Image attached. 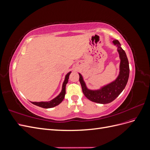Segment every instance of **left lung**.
I'll return each instance as SVG.
<instances>
[{"label":"left lung","mask_w":150,"mask_h":150,"mask_svg":"<svg viewBox=\"0 0 150 150\" xmlns=\"http://www.w3.org/2000/svg\"><path fill=\"white\" fill-rule=\"evenodd\" d=\"M113 44L117 47V51L120 54V74L116 80L112 83L103 86L98 90H91L87 88L83 76L80 73L79 82L82 87L84 96L90 101L100 104H108L114 101L123 91L128 83L129 67V62L127 58L126 52L121 47V44L117 40H114Z\"/></svg>","instance_id":"obj_1"}]
</instances>
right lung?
<instances>
[{"label": "right lung", "mask_w": 150, "mask_h": 150, "mask_svg": "<svg viewBox=\"0 0 150 150\" xmlns=\"http://www.w3.org/2000/svg\"><path fill=\"white\" fill-rule=\"evenodd\" d=\"M71 72H68V73L66 75L64 83L62 84V91L60 93V94L56 96L55 98L52 99L51 101L48 102H31L33 104H35L36 106H38L39 107H41L43 108H53L56 106H57L58 104H59L64 98L65 94H66V86L68 82V79L69 78V75Z\"/></svg>", "instance_id": "right-lung-1"}]
</instances>
